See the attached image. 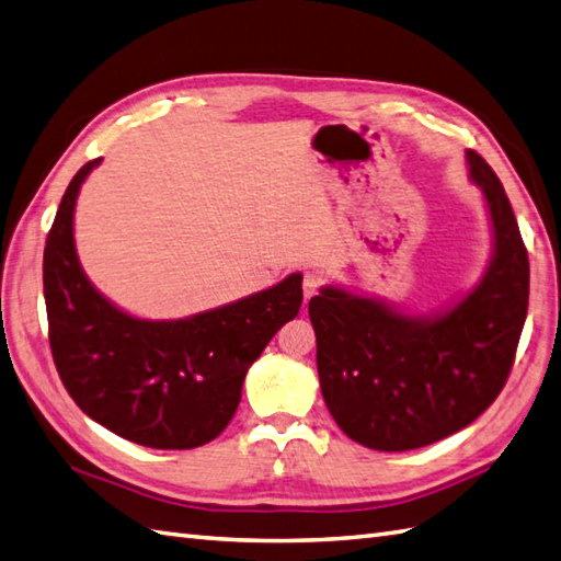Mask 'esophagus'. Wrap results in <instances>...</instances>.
Segmentation results:
<instances>
[{
  "instance_id": "esophagus-1",
  "label": "esophagus",
  "mask_w": 561,
  "mask_h": 561,
  "mask_svg": "<svg viewBox=\"0 0 561 561\" xmlns=\"http://www.w3.org/2000/svg\"><path fill=\"white\" fill-rule=\"evenodd\" d=\"M320 284H322V279H320L318 272H306V275H304V296H306V301H310V298L318 294Z\"/></svg>"
}]
</instances>
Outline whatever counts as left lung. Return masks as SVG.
Returning <instances> with one entry per match:
<instances>
[{
  "mask_svg": "<svg viewBox=\"0 0 561 561\" xmlns=\"http://www.w3.org/2000/svg\"><path fill=\"white\" fill-rule=\"evenodd\" d=\"M466 160L485 193L494 255L461 304L411 318L336 286L308 304L322 399L363 447L407 451L459 433L512 373L528 312V251L497 174L476 150Z\"/></svg>",
  "mask_w": 561,
  "mask_h": 561,
  "instance_id": "left-lung-1",
  "label": "left lung"
}]
</instances>
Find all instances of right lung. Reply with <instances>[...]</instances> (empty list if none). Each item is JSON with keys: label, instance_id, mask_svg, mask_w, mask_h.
<instances>
[{"label": "right lung", "instance_id": "add662e5", "mask_svg": "<svg viewBox=\"0 0 561 561\" xmlns=\"http://www.w3.org/2000/svg\"><path fill=\"white\" fill-rule=\"evenodd\" d=\"M78 169L45 243L49 348L64 387L90 419L152 449H193L237 413L243 377L304 301L301 275L186 320H138L83 275L73 245Z\"/></svg>", "mask_w": 561, "mask_h": 561}]
</instances>
